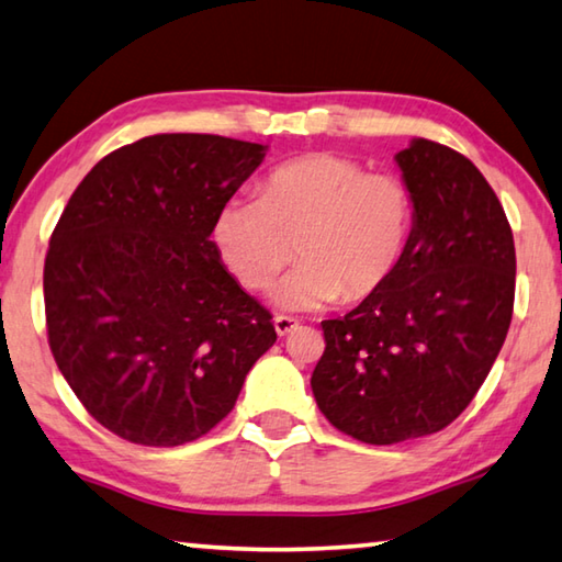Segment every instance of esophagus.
<instances>
[{"label":"esophagus","mask_w":562,"mask_h":562,"mask_svg":"<svg viewBox=\"0 0 562 562\" xmlns=\"http://www.w3.org/2000/svg\"><path fill=\"white\" fill-rule=\"evenodd\" d=\"M300 322L294 317H288V315H278L274 317V331H278L280 337H288L292 329H297Z\"/></svg>","instance_id":"34e87169"}]
</instances>
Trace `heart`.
Returning a JSON list of instances; mask_svg holds the SVG:
<instances>
[{
	"label": "heart",
	"mask_w": 562,
	"mask_h": 562,
	"mask_svg": "<svg viewBox=\"0 0 562 562\" xmlns=\"http://www.w3.org/2000/svg\"><path fill=\"white\" fill-rule=\"evenodd\" d=\"M412 227L414 198L402 178L312 154L272 168L260 201H225L213 237L247 290L268 288L297 252L300 265L272 297L284 310H319L382 290L404 260Z\"/></svg>",
	"instance_id": "heart-1"
}]
</instances>
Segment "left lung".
<instances>
[{"instance_id":"1","label":"left lung","mask_w":562,"mask_h":562,"mask_svg":"<svg viewBox=\"0 0 562 562\" xmlns=\"http://www.w3.org/2000/svg\"><path fill=\"white\" fill-rule=\"evenodd\" d=\"M394 158L414 198L404 260L359 307L322 322L310 382L331 426L374 446L441 431L471 404L516 297L513 233L481 170L426 138Z\"/></svg>"}]
</instances>
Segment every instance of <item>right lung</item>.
<instances>
[{
  "label": "right lung",
  "mask_w": 562,
  "mask_h": 562,
  "mask_svg": "<svg viewBox=\"0 0 562 562\" xmlns=\"http://www.w3.org/2000/svg\"><path fill=\"white\" fill-rule=\"evenodd\" d=\"M265 150L211 133L140 138L89 170L54 227L44 262L52 355L121 439H201L278 339L211 240L217 211Z\"/></svg>",
  "instance_id": "1"
}]
</instances>
